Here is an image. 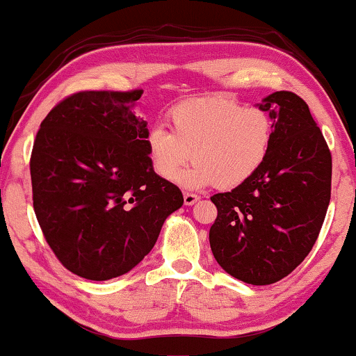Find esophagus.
I'll return each mask as SVG.
<instances>
[{
	"mask_svg": "<svg viewBox=\"0 0 356 356\" xmlns=\"http://www.w3.org/2000/svg\"><path fill=\"white\" fill-rule=\"evenodd\" d=\"M200 200V197L198 195H195V193H184V203L187 204V207H192V204H195Z\"/></svg>",
	"mask_w": 356,
	"mask_h": 356,
	"instance_id": "1",
	"label": "esophagus"
}]
</instances>
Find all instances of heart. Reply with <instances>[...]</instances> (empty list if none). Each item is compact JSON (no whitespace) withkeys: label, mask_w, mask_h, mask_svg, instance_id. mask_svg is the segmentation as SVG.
Listing matches in <instances>:
<instances>
[{"label":"heart","mask_w":356,"mask_h":356,"mask_svg":"<svg viewBox=\"0 0 356 356\" xmlns=\"http://www.w3.org/2000/svg\"><path fill=\"white\" fill-rule=\"evenodd\" d=\"M169 119L171 132L154 126L145 143L154 172L166 180L176 179L193 159V166L177 179L184 187H238L261 168L271 148L269 113L237 99H195L174 108Z\"/></svg>","instance_id":"b5f03b06"}]
</instances>
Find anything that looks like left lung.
<instances>
[{"label":"left lung","mask_w":356,"mask_h":356,"mask_svg":"<svg viewBox=\"0 0 356 356\" xmlns=\"http://www.w3.org/2000/svg\"><path fill=\"white\" fill-rule=\"evenodd\" d=\"M273 121L271 148L248 180L211 202L209 245L219 266L252 285L289 276L312 252L330 202L332 158L308 104L274 92L257 104Z\"/></svg>","instance_id":"obj_1"}]
</instances>
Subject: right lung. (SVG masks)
I'll return each mask as SVG.
<instances>
[{
  "instance_id": "1",
  "label": "right lung",
  "mask_w": 356,
  "mask_h": 356,
  "mask_svg": "<svg viewBox=\"0 0 356 356\" xmlns=\"http://www.w3.org/2000/svg\"><path fill=\"white\" fill-rule=\"evenodd\" d=\"M140 90L80 92L40 124L30 176L44 238L69 271L108 280L134 269L184 204L147 152V121L134 114Z\"/></svg>"
}]
</instances>
